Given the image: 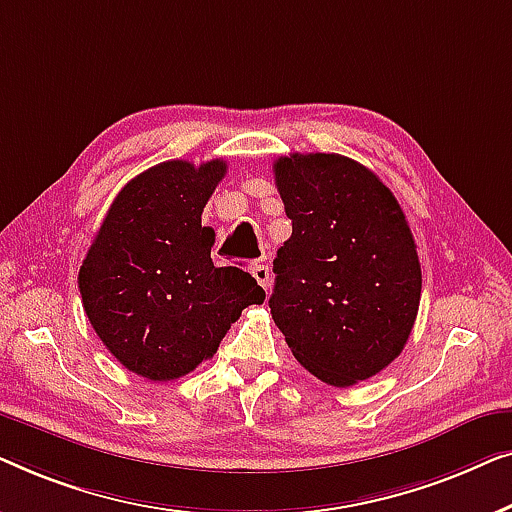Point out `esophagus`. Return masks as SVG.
Here are the masks:
<instances>
[{"instance_id":"1","label":"esophagus","mask_w":512,"mask_h":512,"mask_svg":"<svg viewBox=\"0 0 512 512\" xmlns=\"http://www.w3.org/2000/svg\"><path fill=\"white\" fill-rule=\"evenodd\" d=\"M250 273H253V278L257 280L259 285L264 287V290H269V266H266V264H253V269H250Z\"/></svg>"}]
</instances>
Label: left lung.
Returning <instances> with one entry per match:
<instances>
[{
    "mask_svg": "<svg viewBox=\"0 0 512 512\" xmlns=\"http://www.w3.org/2000/svg\"><path fill=\"white\" fill-rule=\"evenodd\" d=\"M273 174L292 220L273 259V322L322 383L376 376L401 355L420 308V259L399 201L336 153L278 157Z\"/></svg>",
    "mask_w": 512,
    "mask_h": 512,
    "instance_id": "left-lung-1",
    "label": "left lung"
}]
</instances>
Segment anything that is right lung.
I'll return each instance as SVG.
<instances>
[{"label": "right lung", "instance_id": "add662e5", "mask_svg": "<svg viewBox=\"0 0 512 512\" xmlns=\"http://www.w3.org/2000/svg\"><path fill=\"white\" fill-rule=\"evenodd\" d=\"M227 164L171 160L132 178L78 271L83 308L111 355L136 376L174 380L213 357L264 290L236 266H213L201 213Z\"/></svg>", "mask_w": 512, "mask_h": 512}]
</instances>
